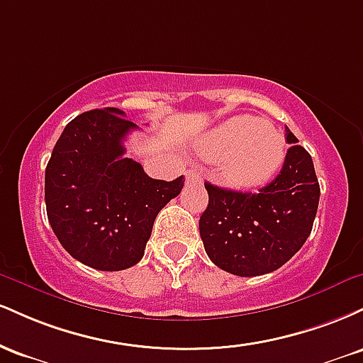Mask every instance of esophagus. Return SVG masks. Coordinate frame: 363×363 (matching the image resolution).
I'll return each instance as SVG.
<instances>
[{
  "mask_svg": "<svg viewBox=\"0 0 363 363\" xmlns=\"http://www.w3.org/2000/svg\"><path fill=\"white\" fill-rule=\"evenodd\" d=\"M199 181H201V174H199L198 170H194V169L187 170V172H186V182H187V184H193V182H199Z\"/></svg>",
  "mask_w": 363,
  "mask_h": 363,
  "instance_id": "34e87169",
  "label": "esophagus"
}]
</instances>
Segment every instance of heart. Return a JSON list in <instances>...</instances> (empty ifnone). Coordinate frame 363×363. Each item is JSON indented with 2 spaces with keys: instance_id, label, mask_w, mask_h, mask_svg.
<instances>
[{
  "instance_id": "heart-1",
  "label": "heart",
  "mask_w": 363,
  "mask_h": 363,
  "mask_svg": "<svg viewBox=\"0 0 363 363\" xmlns=\"http://www.w3.org/2000/svg\"><path fill=\"white\" fill-rule=\"evenodd\" d=\"M203 155L225 160L223 176L235 186L264 184L285 158V140L272 124L254 116L223 121L198 143Z\"/></svg>"
}]
</instances>
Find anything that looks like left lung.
I'll list each match as a JSON object with an SVG mask.
<instances>
[{"label":"left lung","mask_w":363,"mask_h":363,"mask_svg":"<svg viewBox=\"0 0 363 363\" xmlns=\"http://www.w3.org/2000/svg\"><path fill=\"white\" fill-rule=\"evenodd\" d=\"M290 148L277 177L257 193L205 182L208 206L199 235L211 261L237 277H259L281 268L311 235L319 205L314 164L285 126Z\"/></svg>","instance_id":"left-lung-1"}]
</instances>
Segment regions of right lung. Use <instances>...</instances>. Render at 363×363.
I'll return each instance as SVG.
<instances>
[{
  "label": "right lung",
  "instance_id": "1",
  "mask_svg": "<svg viewBox=\"0 0 363 363\" xmlns=\"http://www.w3.org/2000/svg\"><path fill=\"white\" fill-rule=\"evenodd\" d=\"M116 107L77 116L45 167V210L62 247L101 272L135 266L158 211L181 193L184 177L160 181L124 157L133 121Z\"/></svg>",
  "mask_w": 363,
  "mask_h": 363
}]
</instances>
